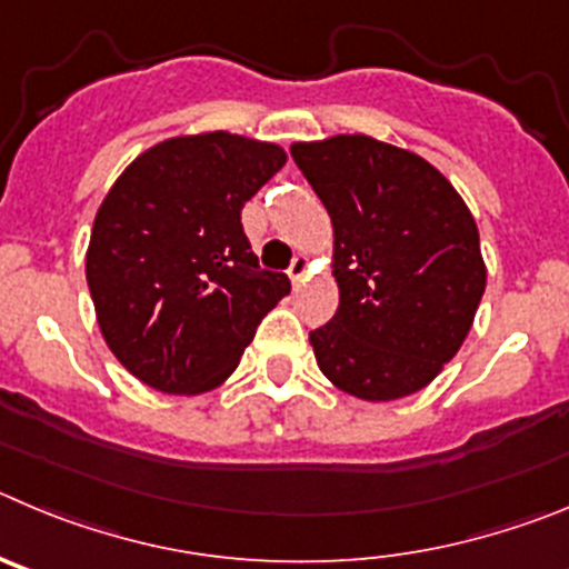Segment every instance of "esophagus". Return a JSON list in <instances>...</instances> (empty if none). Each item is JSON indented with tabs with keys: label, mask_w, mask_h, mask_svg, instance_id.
Masks as SVG:
<instances>
[{
	"label": "esophagus",
	"mask_w": 569,
	"mask_h": 569,
	"mask_svg": "<svg viewBox=\"0 0 569 569\" xmlns=\"http://www.w3.org/2000/svg\"><path fill=\"white\" fill-rule=\"evenodd\" d=\"M309 274H311V260L306 258V254H297V258L291 260V266H289L291 286H303Z\"/></svg>",
	"instance_id": "1"
}]
</instances>
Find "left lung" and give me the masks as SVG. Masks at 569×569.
Segmentation results:
<instances>
[{
  "label": "left lung",
  "instance_id": "1",
  "mask_svg": "<svg viewBox=\"0 0 569 569\" xmlns=\"http://www.w3.org/2000/svg\"><path fill=\"white\" fill-rule=\"evenodd\" d=\"M329 209L340 306L309 335L317 366L368 402L408 397L457 357L485 295L479 229L448 178L371 136L297 141Z\"/></svg>",
  "mask_w": 569,
  "mask_h": 569
}]
</instances>
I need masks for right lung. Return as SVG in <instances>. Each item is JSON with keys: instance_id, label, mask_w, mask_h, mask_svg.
I'll return each instance as SVG.
<instances>
[{"instance_id": "right-lung-1", "label": "right lung", "mask_w": 569, "mask_h": 569, "mask_svg": "<svg viewBox=\"0 0 569 569\" xmlns=\"http://www.w3.org/2000/svg\"><path fill=\"white\" fill-rule=\"evenodd\" d=\"M286 163L278 144L214 130L136 158L96 212L87 286L121 366L163 393H203L238 368L289 295L260 269L240 209Z\"/></svg>"}]
</instances>
